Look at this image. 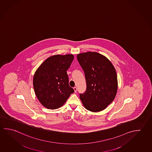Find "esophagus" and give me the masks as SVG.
<instances>
[{
    "mask_svg": "<svg viewBox=\"0 0 152 152\" xmlns=\"http://www.w3.org/2000/svg\"><path fill=\"white\" fill-rule=\"evenodd\" d=\"M74 90L75 92H77V88H76V87H74Z\"/></svg>",
    "mask_w": 152,
    "mask_h": 152,
    "instance_id": "34e87169",
    "label": "esophagus"
}]
</instances>
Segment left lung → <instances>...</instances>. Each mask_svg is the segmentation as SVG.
<instances>
[{"label": "left lung", "instance_id": "obj_1", "mask_svg": "<svg viewBox=\"0 0 152 152\" xmlns=\"http://www.w3.org/2000/svg\"><path fill=\"white\" fill-rule=\"evenodd\" d=\"M77 59L84 72L86 89L80 94L85 108L104 110L114 100L117 90V74L108 59L97 52L78 54Z\"/></svg>", "mask_w": 152, "mask_h": 152}]
</instances>
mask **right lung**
<instances>
[{"label": "right lung", "mask_w": 152, "mask_h": 152, "mask_svg": "<svg viewBox=\"0 0 152 152\" xmlns=\"http://www.w3.org/2000/svg\"><path fill=\"white\" fill-rule=\"evenodd\" d=\"M74 58L72 54L49 57L35 72L33 79L35 94L46 108H58L74 92L69 85L67 73Z\"/></svg>", "instance_id": "obj_1"}]
</instances>
